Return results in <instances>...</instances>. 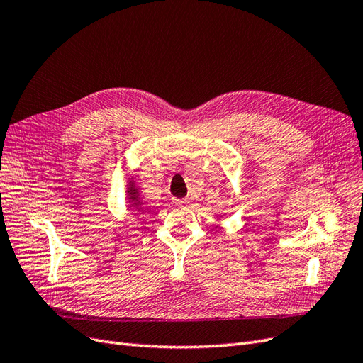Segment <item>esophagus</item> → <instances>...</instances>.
Here are the masks:
<instances>
[{
	"instance_id": "34e87169",
	"label": "esophagus",
	"mask_w": 363,
	"mask_h": 363,
	"mask_svg": "<svg viewBox=\"0 0 363 363\" xmlns=\"http://www.w3.org/2000/svg\"><path fill=\"white\" fill-rule=\"evenodd\" d=\"M172 203L175 204V206H186V204H188V200H179V199H174L172 200Z\"/></svg>"
}]
</instances>
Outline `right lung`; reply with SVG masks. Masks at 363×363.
<instances>
[{
    "mask_svg": "<svg viewBox=\"0 0 363 363\" xmlns=\"http://www.w3.org/2000/svg\"><path fill=\"white\" fill-rule=\"evenodd\" d=\"M127 195H128V200L133 203L131 206H136V207H139L140 206V196H139V191H138V188L135 186V182L133 180H130L128 182V188H127Z\"/></svg>",
    "mask_w": 363,
    "mask_h": 363,
    "instance_id": "obj_1",
    "label": "right lung"
}]
</instances>
